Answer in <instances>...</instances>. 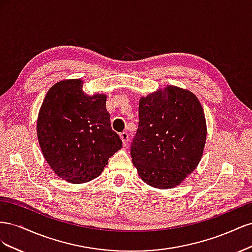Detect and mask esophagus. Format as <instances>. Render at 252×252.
I'll list each match as a JSON object with an SVG mask.
<instances>
[{
  "label": "esophagus",
  "mask_w": 252,
  "mask_h": 252,
  "mask_svg": "<svg viewBox=\"0 0 252 252\" xmlns=\"http://www.w3.org/2000/svg\"><path fill=\"white\" fill-rule=\"evenodd\" d=\"M120 136H121L122 142H123V145H124V146H126V145L128 144V141H129V134H128V132L127 131L122 132Z\"/></svg>",
  "instance_id": "esophagus-1"
}]
</instances>
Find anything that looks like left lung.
<instances>
[{
    "label": "left lung",
    "mask_w": 252,
    "mask_h": 252,
    "mask_svg": "<svg viewBox=\"0 0 252 252\" xmlns=\"http://www.w3.org/2000/svg\"><path fill=\"white\" fill-rule=\"evenodd\" d=\"M206 120L197 97L167 86L139 102V127L131 143L141 179L156 188L181 184L199 165L206 143Z\"/></svg>",
    "instance_id": "1"
}]
</instances>
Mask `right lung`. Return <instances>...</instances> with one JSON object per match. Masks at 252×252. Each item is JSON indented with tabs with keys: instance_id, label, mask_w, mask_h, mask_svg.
<instances>
[{
	"instance_id": "obj_1",
	"label": "right lung",
	"mask_w": 252,
	"mask_h": 252,
	"mask_svg": "<svg viewBox=\"0 0 252 252\" xmlns=\"http://www.w3.org/2000/svg\"><path fill=\"white\" fill-rule=\"evenodd\" d=\"M36 133L50 168L73 184L95 179L122 147L110 125L106 95H87L79 79L58 82L48 90Z\"/></svg>"
}]
</instances>
